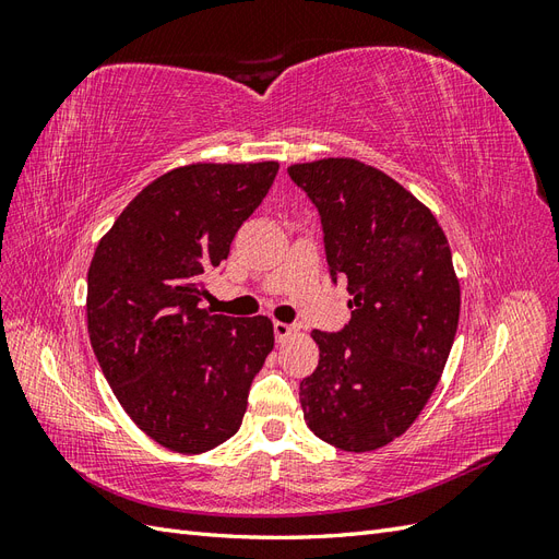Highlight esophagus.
Listing matches in <instances>:
<instances>
[{"label": "esophagus", "instance_id": "obj_1", "mask_svg": "<svg viewBox=\"0 0 559 559\" xmlns=\"http://www.w3.org/2000/svg\"><path fill=\"white\" fill-rule=\"evenodd\" d=\"M273 331H275L277 343H282V341H286V337H292L296 333V326L294 324H284V321H275Z\"/></svg>", "mask_w": 559, "mask_h": 559}]
</instances>
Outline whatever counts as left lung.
Masks as SVG:
<instances>
[{"label": "left lung", "mask_w": 559, "mask_h": 559, "mask_svg": "<svg viewBox=\"0 0 559 559\" xmlns=\"http://www.w3.org/2000/svg\"><path fill=\"white\" fill-rule=\"evenodd\" d=\"M321 216L333 282H347L352 319L312 331L319 366L300 382L308 427L335 448L392 443L441 380L460 324V280L443 228L399 181L361 160L289 167Z\"/></svg>", "instance_id": "1"}]
</instances>
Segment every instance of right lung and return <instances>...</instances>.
Segmentation results:
<instances>
[{
    "mask_svg": "<svg viewBox=\"0 0 559 559\" xmlns=\"http://www.w3.org/2000/svg\"><path fill=\"white\" fill-rule=\"evenodd\" d=\"M277 170L275 160L177 167L134 195L95 249L93 352L130 419L173 452L200 454L238 433L273 352L267 317L212 314L200 300Z\"/></svg>",
    "mask_w": 559,
    "mask_h": 559,
    "instance_id": "add662e5",
    "label": "right lung"
}]
</instances>
